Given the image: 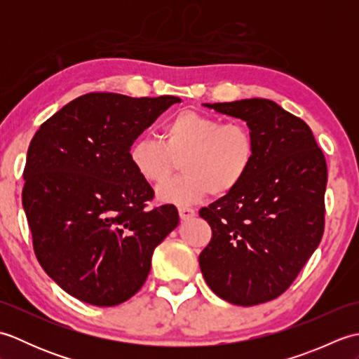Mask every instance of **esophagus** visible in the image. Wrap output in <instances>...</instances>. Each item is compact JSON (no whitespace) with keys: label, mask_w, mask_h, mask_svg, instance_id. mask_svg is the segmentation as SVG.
<instances>
[{"label":"esophagus","mask_w":359,"mask_h":359,"mask_svg":"<svg viewBox=\"0 0 359 359\" xmlns=\"http://www.w3.org/2000/svg\"><path fill=\"white\" fill-rule=\"evenodd\" d=\"M179 216L182 220H191L196 216V211L193 208H187V207H180L179 208Z\"/></svg>","instance_id":"1"}]
</instances>
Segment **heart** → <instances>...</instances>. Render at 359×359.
<instances>
[{
    "instance_id": "obj_1",
    "label": "heart",
    "mask_w": 359,
    "mask_h": 359,
    "mask_svg": "<svg viewBox=\"0 0 359 359\" xmlns=\"http://www.w3.org/2000/svg\"><path fill=\"white\" fill-rule=\"evenodd\" d=\"M256 157L253 133L242 123H224L210 114L185 109L165 121L160 140H135L129 160L143 180L162 184L181 160L179 178L157 188L165 203L193 205L211 193H233L248 175Z\"/></svg>"
}]
</instances>
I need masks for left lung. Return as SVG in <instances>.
Returning <instances> with one entry per match:
<instances>
[{
  "label": "left lung",
  "mask_w": 359,
  "mask_h": 359,
  "mask_svg": "<svg viewBox=\"0 0 359 359\" xmlns=\"http://www.w3.org/2000/svg\"><path fill=\"white\" fill-rule=\"evenodd\" d=\"M205 106L247 121L256 157L233 193L199 211L212 230L199 265L219 297L257 306L293 284L323 239L325 157L306 121L266 98Z\"/></svg>",
  "instance_id": "8db88e82"
}]
</instances>
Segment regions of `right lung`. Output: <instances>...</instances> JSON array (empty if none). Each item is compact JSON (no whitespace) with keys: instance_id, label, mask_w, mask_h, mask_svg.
Returning a JSON list of instances; mask_svg holds the SVG:
<instances>
[{"instance_id":"obj_1","label":"right lung","mask_w":359,"mask_h":359,"mask_svg":"<svg viewBox=\"0 0 359 359\" xmlns=\"http://www.w3.org/2000/svg\"><path fill=\"white\" fill-rule=\"evenodd\" d=\"M179 97L90 93L53 114L29 144L22 208L43 270L90 306L128 301L156 247L179 225L174 205L148 208L154 189L129 148Z\"/></svg>"}]
</instances>
